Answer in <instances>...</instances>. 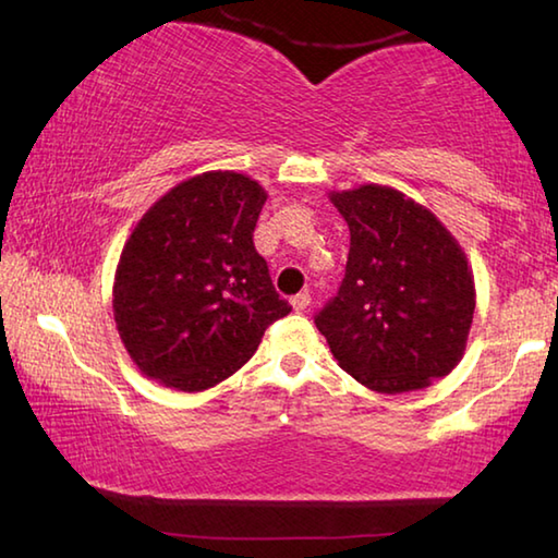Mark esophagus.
Returning a JSON list of instances; mask_svg holds the SVG:
<instances>
[{
	"mask_svg": "<svg viewBox=\"0 0 558 558\" xmlns=\"http://www.w3.org/2000/svg\"><path fill=\"white\" fill-rule=\"evenodd\" d=\"M308 304H311L308 291H301V294H296L294 299H291V306H294V311H306Z\"/></svg>",
	"mask_w": 558,
	"mask_h": 558,
	"instance_id": "1",
	"label": "esophagus"
}]
</instances>
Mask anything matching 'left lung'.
<instances>
[{
  "instance_id": "8db88e82",
  "label": "left lung",
  "mask_w": 558,
  "mask_h": 558,
  "mask_svg": "<svg viewBox=\"0 0 558 558\" xmlns=\"http://www.w3.org/2000/svg\"><path fill=\"white\" fill-rule=\"evenodd\" d=\"M350 228L345 279L316 316L338 365L383 395L416 392L461 363L473 269L451 230L392 185L330 191Z\"/></svg>"
}]
</instances>
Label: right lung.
<instances>
[{
  "label": "right lung",
  "instance_id": "add662e5",
  "mask_svg": "<svg viewBox=\"0 0 558 558\" xmlns=\"http://www.w3.org/2000/svg\"><path fill=\"white\" fill-rule=\"evenodd\" d=\"M267 191L238 171L173 185L126 238L112 284L117 333L140 373L203 392L238 373L291 306L254 250Z\"/></svg>",
  "mask_w": 558,
  "mask_h": 558
}]
</instances>
